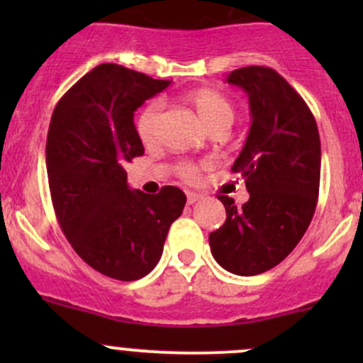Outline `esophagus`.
<instances>
[{"label": "esophagus", "mask_w": 363, "mask_h": 363, "mask_svg": "<svg viewBox=\"0 0 363 363\" xmlns=\"http://www.w3.org/2000/svg\"><path fill=\"white\" fill-rule=\"evenodd\" d=\"M186 196H188V203L189 205L196 203L200 199H202V195H200V193H195V191H188V193H186Z\"/></svg>", "instance_id": "1"}]
</instances>
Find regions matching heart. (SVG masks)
<instances>
[{
	"label": "heart",
	"instance_id": "obj_1",
	"mask_svg": "<svg viewBox=\"0 0 363 363\" xmlns=\"http://www.w3.org/2000/svg\"><path fill=\"white\" fill-rule=\"evenodd\" d=\"M189 101L195 107L196 113H199L200 121L207 130H212L214 126H230L233 123V117H235V108H233L232 101L226 96H223L221 93L212 89H200L195 93L189 94ZM160 112L161 105L158 101L147 105V107L142 111L137 121V133L140 137V140L144 144H151L155 142L156 133H158V123H160ZM179 175L186 181H195L199 177V168L195 163H189V161H182L177 167Z\"/></svg>",
	"mask_w": 363,
	"mask_h": 363
}]
</instances>
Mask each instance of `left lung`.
<instances>
[{
  "label": "left lung",
  "mask_w": 363,
  "mask_h": 363,
  "mask_svg": "<svg viewBox=\"0 0 363 363\" xmlns=\"http://www.w3.org/2000/svg\"><path fill=\"white\" fill-rule=\"evenodd\" d=\"M226 82L250 96V135L232 167L250 200L237 208L233 199L218 196L226 221L208 244L223 269L256 276L279 265L309 228L320 193V133L306 101L276 69H233Z\"/></svg>",
  "instance_id": "1"
}]
</instances>
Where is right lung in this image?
<instances>
[{"label":"right lung","instance_id":"right-lung-1","mask_svg":"<svg viewBox=\"0 0 363 363\" xmlns=\"http://www.w3.org/2000/svg\"><path fill=\"white\" fill-rule=\"evenodd\" d=\"M170 80L105 63L63 94L47 133L54 211L77 255L104 276L137 281L160 262L186 195L164 186L145 195L126 184L124 164L144 155L135 111Z\"/></svg>","mask_w":363,"mask_h":363}]
</instances>
